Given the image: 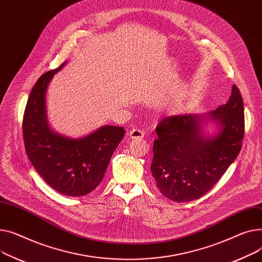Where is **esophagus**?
<instances>
[{"instance_id":"34e87169","label":"esophagus","mask_w":262,"mask_h":262,"mask_svg":"<svg viewBox=\"0 0 262 262\" xmlns=\"http://www.w3.org/2000/svg\"><path fill=\"white\" fill-rule=\"evenodd\" d=\"M144 134L145 133L143 130L137 129V128H134V129L130 130V132H129V135L131 138H143Z\"/></svg>"}]
</instances>
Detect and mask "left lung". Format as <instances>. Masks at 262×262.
<instances>
[{
    "mask_svg": "<svg viewBox=\"0 0 262 262\" xmlns=\"http://www.w3.org/2000/svg\"><path fill=\"white\" fill-rule=\"evenodd\" d=\"M210 118L220 122L221 131L203 136L195 115L163 118L156 131L151 172L157 187L174 202H190L204 195L238 157L244 138V106L240 91L232 88L228 101L217 107Z\"/></svg>",
    "mask_w": 262,
    "mask_h": 262,
    "instance_id": "left-lung-1",
    "label": "left lung"
}]
</instances>
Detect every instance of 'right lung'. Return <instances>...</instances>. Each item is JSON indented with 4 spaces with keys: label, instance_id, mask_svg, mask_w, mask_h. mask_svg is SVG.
Listing matches in <instances>:
<instances>
[{
    "label": "right lung",
    "instance_id": "1",
    "mask_svg": "<svg viewBox=\"0 0 262 262\" xmlns=\"http://www.w3.org/2000/svg\"><path fill=\"white\" fill-rule=\"evenodd\" d=\"M66 63L44 73L30 92L23 115V140L30 163L52 188L69 196H81L99 185L126 131L124 127L103 126L78 140L51 131L45 92L55 73Z\"/></svg>",
    "mask_w": 262,
    "mask_h": 262
}]
</instances>
